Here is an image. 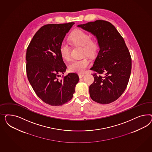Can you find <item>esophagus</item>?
Masks as SVG:
<instances>
[{"label":"esophagus","mask_w":152,"mask_h":152,"mask_svg":"<svg viewBox=\"0 0 152 152\" xmlns=\"http://www.w3.org/2000/svg\"><path fill=\"white\" fill-rule=\"evenodd\" d=\"M84 75H84V74H78V76H79V77H80V78H82V77H83V76H84Z\"/></svg>","instance_id":"obj_1"}]
</instances>
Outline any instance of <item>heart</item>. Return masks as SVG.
Returning <instances> with one entry per match:
<instances>
[{"instance_id":"heart-1","label":"heart","mask_w":152,"mask_h":152,"mask_svg":"<svg viewBox=\"0 0 152 152\" xmlns=\"http://www.w3.org/2000/svg\"><path fill=\"white\" fill-rule=\"evenodd\" d=\"M71 45L83 47V55L94 57L99 50V44L96 39L90 38L87 33L80 29H76L71 33L69 37ZM60 52L62 57L66 60L70 58L71 49L69 46L62 43L60 47ZM90 61L87 58L74 60L69 65V69L73 72H83L88 68Z\"/></svg>"}]
</instances>
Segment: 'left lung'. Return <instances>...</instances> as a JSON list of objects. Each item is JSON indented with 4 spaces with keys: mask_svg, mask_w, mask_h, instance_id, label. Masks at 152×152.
<instances>
[{
    "mask_svg": "<svg viewBox=\"0 0 152 152\" xmlns=\"http://www.w3.org/2000/svg\"><path fill=\"white\" fill-rule=\"evenodd\" d=\"M77 27L96 37L100 49L90 69L98 74L93 75L90 97L102 104L114 102L124 92L131 74L132 59L124 40L116 28L105 20H97ZM103 73L105 76L101 77Z\"/></svg>",
    "mask_w": 152,
    "mask_h": 152,
    "instance_id": "obj_1",
    "label": "left lung"
}]
</instances>
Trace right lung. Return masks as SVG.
<instances>
[{"mask_svg": "<svg viewBox=\"0 0 152 152\" xmlns=\"http://www.w3.org/2000/svg\"><path fill=\"white\" fill-rule=\"evenodd\" d=\"M75 23L50 24L42 27L33 37L26 53V71L33 89L51 106L62 105L72 98L79 77L75 73L60 79L67 67L60 47Z\"/></svg>", "mask_w": 152, "mask_h": 152, "instance_id": "obj_1", "label": "right lung"}]
</instances>
